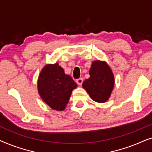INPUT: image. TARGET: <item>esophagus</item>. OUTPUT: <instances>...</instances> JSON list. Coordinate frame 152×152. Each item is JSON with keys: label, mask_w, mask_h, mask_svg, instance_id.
<instances>
[{"label": "esophagus", "mask_w": 152, "mask_h": 152, "mask_svg": "<svg viewBox=\"0 0 152 152\" xmlns=\"http://www.w3.org/2000/svg\"><path fill=\"white\" fill-rule=\"evenodd\" d=\"M83 81H84V80H83V78L81 77V78L77 79V80H76V82H77V84L78 85H80V86H81V85L82 84Z\"/></svg>", "instance_id": "esophagus-1"}]
</instances>
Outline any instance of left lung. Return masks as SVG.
<instances>
[{
	"label": "left lung",
	"mask_w": 152,
	"mask_h": 152,
	"mask_svg": "<svg viewBox=\"0 0 152 152\" xmlns=\"http://www.w3.org/2000/svg\"><path fill=\"white\" fill-rule=\"evenodd\" d=\"M89 75L90 77L83 82V88L93 100L99 103L107 102L111 96L115 83L111 69L105 61L97 60L92 63Z\"/></svg>",
	"instance_id": "1"
}]
</instances>
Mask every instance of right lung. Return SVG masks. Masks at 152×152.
<instances>
[{
	"instance_id": "1",
	"label": "right lung",
	"mask_w": 152,
	"mask_h": 152,
	"mask_svg": "<svg viewBox=\"0 0 152 152\" xmlns=\"http://www.w3.org/2000/svg\"><path fill=\"white\" fill-rule=\"evenodd\" d=\"M77 86L71 77L64 73V69L58 63L45 66L37 82L41 99L51 109L57 111L65 109L72 90Z\"/></svg>"
}]
</instances>
